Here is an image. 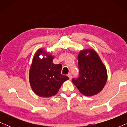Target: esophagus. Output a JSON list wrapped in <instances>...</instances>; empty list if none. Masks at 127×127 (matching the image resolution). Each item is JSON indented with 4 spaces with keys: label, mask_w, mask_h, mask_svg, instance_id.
I'll use <instances>...</instances> for the list:
<instances>
[{
    "label": "esophagus",
    "mask_w": 127,
    "mask_h": 127,
    "mask_svg": "<svg viewBox=\"0 0 127 127\" xmlns=\"http://www.w3.org/2000/svg\"><path fill=\"white\" fill-rule=\"evenodd\" d=\"M67 76H68V77H69V79H70V80L72 79V74H71L70 73H69L68 74H67Z\"/></svg>",
    "instance_id": "esophagus-1"
}]
</instances>
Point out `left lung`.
I'll return each instance as SVG.
<instances>
[{"label":"left lung","mask_w":127,"mask_h":127,"mask_svg":"<svg viewBox=\"0 0 127 127\" xmlns=\"http://www.w3.org/2000/svg\"><path fill=\"white\" fill-rule=\"evenodd\" d=\"M79 77L72 82L85 96H92L103 90L107 80L106 67L96 51L86 48L77 57Z\"/></svg>","instance_id":"obj_1"}]
</instances>
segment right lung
I'll use <instances>...</instances> for the list:
<instances>
[{"instance_id": "right-lung-1", "label": "right lung", "mask_w": 127, "mask_h": 127, "mask_svg": "<svg viewBox=\"0 0 127 127\" xmlns=\"http://www.w3.org/2000/svg\"><path fill=\"white\" fill-rule=\"evenodd\" d=\"M43 56L40 59V56ZM54 55L44 48L38 49L33 57L29 72L31 87L36 95L50 98L58 93L62 84L69 79L61 73L62 65L53 62Z\"/></svg>"}]
</instances>
